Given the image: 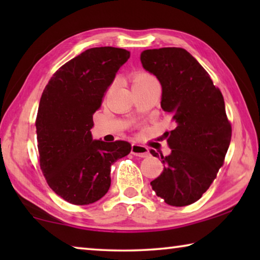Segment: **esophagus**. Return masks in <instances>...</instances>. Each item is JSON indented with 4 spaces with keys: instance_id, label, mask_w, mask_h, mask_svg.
<instances>
[{
    "instance_id": "1",
    "label": "esophagus",
    "mask_w": 260,
    "mask_h": 260,
    "mask_svg": "<svg viewBox=\"0 0 260 260\" xmlns=\"http://www.w3.org/2000/svg\"><path fill=\"white\" fill-rule=\"evenodd\" d=\"M132 153H133L134 156L144 158L149 156V149L144 146H141V144L133 143L132 144Z\"/></svg>"
}]
</instances>
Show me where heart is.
<instances>
[{
  "mask_svg": "<svg viewBox=\"0 0 260 260\" xmlns=\"http://www.w3.org/2000/svg\"><path fill=\"white\" fill-rule=\"evenodd\" d=\"M155 79H153L152 77L148 76V74L146 73H138L134 78L133 80V86L134 85H140V83H146V82H150V81H153Z\"/></svg>",
  "mask_w": 260,
  "mask_h": 260,
  "instance_id": "heart-1",
  "label": "heart"
}]
</instances>
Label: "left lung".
I'll use <instances>...</instances> for the list:
<instances>
[{
  "label": "left lung",
  "instance_id": "obj_1",
  "mask_svg": "<svg viewBox=\"0 0 260 260\" xmlns=\"http://www.w3.org/2000/svg\"><path fill=\"white\" fill-rule=\"evenodd\" d=\"M140 59L160 82V107L175 125L166 136L170 155L150 150L164 164L150 184L166 204H192L214 181L230 147L232 127L225 101L209 73L186 49H148Z\"/></svg>",
  "mask_w": 260,
  "mask_h": 260
}]
</instances>
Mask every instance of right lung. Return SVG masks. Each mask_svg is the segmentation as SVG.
Returning <instances> with one entry per match:
<instances>
[{
	"label": "right lung",
	"instance_id": "obj_1",
	"mask_svg": "<svg viewBox=\"0 0 260 260\" xmlns=\"http://www.w3.org/2000/svg\"><path fill=\"white\" fill-rule=\"evenodd\" d=\"M129 56L121 48H90L65 63L43 90L35 121L40 166L49 187L69 203L102 199L111 165L131 152L127 141L94 140L90 132L93 114Z\"/></svg>",
	"mask_w": 260,
	"mask_h": 260
}]
</instances>
